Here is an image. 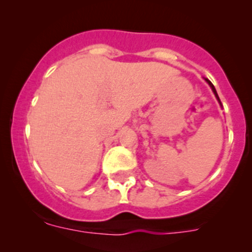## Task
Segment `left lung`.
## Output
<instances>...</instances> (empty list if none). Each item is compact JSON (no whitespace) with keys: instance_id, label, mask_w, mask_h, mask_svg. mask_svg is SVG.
Listing matches in <instances>:
<instances>
[{"instance_id":"8db88e82","label":"left lung","mask_w":252,"mask_h":252,"mask_svg":"<svg viewBox=\"0 0 252 252\" xmlns=\"http://www.w3.org/2000/svg\"><path fill=\"white\" fill-rule=\"evenodd\" d=\"M206 81H207V83H208V85H210V86H211V88H212V90H213V93H215L216 97H217V100H218V101H220V97H218V95H217V91H216V89H215V86H213V84H212V83H211V81H210V80H207V79H206Z\"/></svg>"}]
</instances>
